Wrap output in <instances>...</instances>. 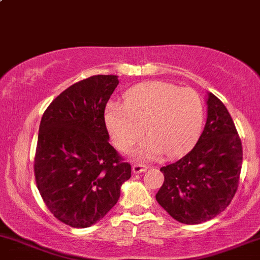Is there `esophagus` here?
<instances>
[{
	"label": "esophagus",
	"instance_id": "obj_1",
	"mask_svg": "<svg viewBox=\"0 0 260 260\" xmlns=\"http://www.w3.org/2000/svg\"><path fill=\"white\" fill-rule=\"evenodd\" d=\"M149 167L146 165H142V164H134L133 166V172L134 174H141V172H145Z\"/></svg>",
	"mask_w": 260,
	"mask_h": 260
}]
</instances>
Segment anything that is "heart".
Returning a JSON list of instances; mask_svg holds the SVG:
<instances>
[{
    "instance_id": "heart-1",
    "label": "heart",
    "mask_w": 260,
    "mask_h": 260,
    "mask_svg": "<svg viewBox=\"0 0 260 260\" xmlns=\"http://www.w3.org/2000/svg\"><path fill=\"white\" fill-rule=\"evenodd\" d=\"M203 118L196 90L160 80L134 86L125 93L124 107L109 104L105 110L108 130L120 151H130L146 131L149 139L139 152L146 158L185 152L200 135Z\"/></svg>"
}]
</instances>
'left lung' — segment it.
<instances>
[{"instance_id": "8db88e82", "label": "left lung", "mask_w": 260, "mask_h": 260, "mask_svg": "<svg viewBox=\"0 0 260 260\" xmlns=\"http://www.w3.org/2000/svg\"><path fill=\"white\" fill-rule=\"evenodd\" d=\"M242 161L241 138L232 116L218 98L208 93L203 133L182 158L161 167L165 181L156 201L185 224L214 218L236 194Z\"/></svg>"}]
</instances>
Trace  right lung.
Wrapping results in <instances>:
<instances>
[{
    "instance_id": "add662e5",
    "label": "right lung",
    "mask_w": 260,
    "mask_h": 260,
    "mask_svg": "<svg viewBox=\"0 0 260 260\" xmlns=\"http://www.w3.org/2000/svg\"><path fill=\"white\" fill-rule=\"evenodd\" d=\"M118 75H93L67 88L42 116L35 177L53 216L73 228L95 224L118 202L130 164L109 144L104 111Z\"/></svg>"
}]
</instances>
